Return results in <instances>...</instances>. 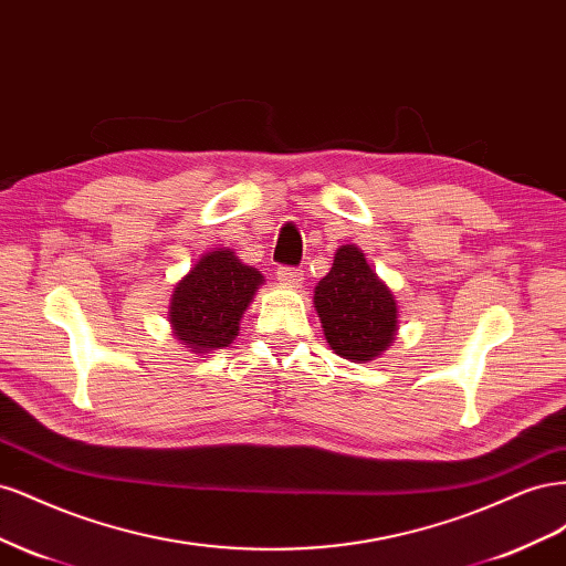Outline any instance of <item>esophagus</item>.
I'll list each match as a JSON object with an SVG mask.
<instances>
[{
    "instance_id": "esophagus-1",
    "label": "esophagus",
    "mask_w": 566,
    "mask_h": 566,
    "mask_svg": "<svg viewBox=\"0 0 566 566\" xmlns=\"http://www.w3.org/2000/svg\"><path fill=\"white\" fill-rule=\"evenodd\" d=\"M276 276L285 287H300L304 281V273L300 269H290V266H279Z\"/></svg>"
}]
</instances>
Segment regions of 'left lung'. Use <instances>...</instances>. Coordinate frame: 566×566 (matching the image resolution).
<instances>
[{"label":"left lung","mask_w":566,"mask_h":566,"mask_svg":"<svg viewBox=\"0 0 566 566\" xmlns=\"http://www.w3.org/2000/svg\"><path fill=\"white\" fill-rule=\"evenodd\" d=\"M314 306L331 349L352 364L375 361L397 339V297L361 248H337L331 273L314 287Z\"/></svg>","instance_id":"1"}]
</instances>
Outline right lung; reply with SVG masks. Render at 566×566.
Listing matches in <instances>:
<instances>
[{"mask_svg":"<svg viewBox=\"0 0 566 566\" xmlns=\"http://www.w3.org/2000/svg\"><path fill=\"white\" fill-rule=\"evenodd\" d=\"M262 283V273L238 260L233 250L205 252L172 290L167 318L175 339L191 354L229 347Z\"/></svg>","mask_w":566,"mask_h":566,"instance_id":"right-lung-1","label":"right lung"}]
</instances>
